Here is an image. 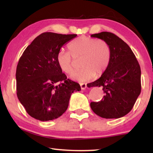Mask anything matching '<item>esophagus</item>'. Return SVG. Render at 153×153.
Instances as JSON below:
<instances>
[{
  "label": "esophagus",
  "mask_w": 153,
  "mask_h": 153,
  "mask_svg": "<svg viewBox=\"0 0 153 153\" xmlns=\"http://www.w3.org/2000/svg\"><path fill=\"white\" fill-rule=\"evenodd\" d=\"M80 85H81V90H85V88H86V87H87V83H80Z\"/></svg>",
  "instance_id": "esophagus-1"
}]
</instances>
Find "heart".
<instances>
[{
	"mask_svg": "<svg viewBox=\"0 0 153 153\" xmlns=\"http://www.w3.org/2000/svg\"><path fill=\"white\" fill-rule=\"evenodd\" d=\"M69 52L60 51L56 56V61L60 70L71 74L74 70V60L79 59L81 69L72 74V79L84 82L99 76L108 68L111 51L110 46L102 39L81 36L71 41L68 46Z\"/></svg>",
	"mask_w": 153,
	"mask_h": 153,
	"instance_id": "b5f03b06",
	"label": "heart"
}]
</instances>
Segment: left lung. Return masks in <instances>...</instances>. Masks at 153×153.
<instances>
[{
	"instance_id": "obj_1",
	"label": "left lung",
	"mask_w": 153,
	"mask_h": 153,
	"mask_svg": "<svg viewBox=\"0 0 153 153\" xmlns=\"http://www.w3.org/2000/svg\"><path fill=\"white\" fill-rule=\"evenodd\" d=\"M92 37L106 41L111 56L108 68L88 87H102L101 101L91 102V108L104 118H119L131 110L141 93V68L130 47L114 33L102 32Z\"/></svg>"
}]
</instances>
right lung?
Here are the masks:
<instances>
[{
    "label": "right lung",
    "mask_w": 153,
    "mask_h": 153,
    "mask_svg": "<svg viewBox=\"0 0 153 153\" xmlns=\"http://www.w3.org/2000/svg\"><path fill=\"white\" fill-rule=\"evenodd\" d=\"M76 37L43 33L21 56L16 71V95L33 118L41 121L58 118L68 108L72 93L81 91L80 85L67 79L56 61L62 46Z\"/></svg>",
    "instance_id": "add662e5"
}]
</instances>
